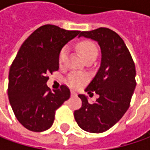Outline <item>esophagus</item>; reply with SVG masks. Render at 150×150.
<instances>
[{
	"instance_id": "34e87169",
	"label": "esophagus",
	"mask_w": 150,
	"mask_h": 150,
	"mask_svg": "<svg viewBox=\"0 0 150 150\" xmlns=\"http://www.w3.org/2000/svg\"><path fill=\"white\" fill-rule=\"evenodd\" d=\"M71 95H72V97H76V96H77V93H76L75 92L72 91V92H71Z\"/></svg>"
}]
</instances>
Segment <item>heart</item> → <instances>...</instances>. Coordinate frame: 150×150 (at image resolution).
I'll return each instance as SVG.
<instances>
[{
  "label": "heart",
  "instance_id": "1",
  "mask_svg": "<svg viewBox=\"0 0 150 150\" xmlns=\"http://www.w3.org/2000/svg\"><path fill=\"white\" fill-rule=\"evenodd\" d=\"M78 50L84 61L88 60L91 58H96L98 55V48L95 44L88 41L80 42L78 44ZM67 55V47H64L63 48H62L58 56V62L60 65H62L65 62ZM87 81H88V77L86 75L79 74V73H72L67 78L68 84L73 88H79L83 86Z\"/></svg>",
  "mask_w": 150,
  "mask_h": 150
}]
</instances>
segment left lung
I'll return each mask as SVG.
<instances>
[{"label":"left lung","mask_w":150,"mask_h":150,"mask_svg":"<svg viewBox=\"0 0 150 150\" xmlns=\"http://www.w3.org/2000/svg\"><path fill=\"white\" fill-rule=\"evenodd\" d=\"M80 37L96 41L100 47V67L85 89L99 98L89 103L88 97L79 94L83 104L74 118L82 129L98 134L117 124L129 108L136 87L135 65L123 39L112 30L100 27L82 32Z\"/></svg>","instance_id":"8db88e82"}]
</instances>
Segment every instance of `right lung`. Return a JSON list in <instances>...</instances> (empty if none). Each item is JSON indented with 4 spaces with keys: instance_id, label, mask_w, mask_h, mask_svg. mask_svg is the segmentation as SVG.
I'll list each match as a JSON object with an SVG mask.
<instances>
[{
    "instance_id": "right-lung-1",
    "label": "right lung",
    "mask_w": 150,
    "mask_h": 150,
    "mask_svg": "<svg viewBox=\"0 0 150 150\" xmlns=\"http://www.w3.org/2000/svg\"><path fill=\"white\" fill-rule=\"evenodd\" d=\"M79 33L44 25L32 33L18 51L10 67L8 98L16 118L27 129L42 132L50 129L56 110L70 98L65 85L52 92L47 75L58 70L60 51Z\"/></svg>"
}]
</instances>
